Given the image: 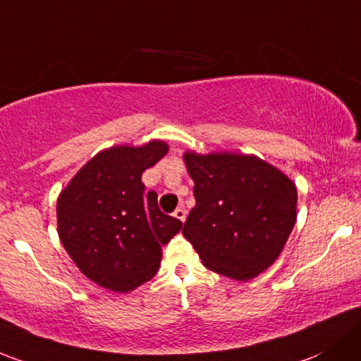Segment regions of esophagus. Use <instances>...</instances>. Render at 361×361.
<instances>
[{"label":"esophagus","mask_w":361,"mask_h":361,"mask_svg":"<svg viewBox=\"0 0 361 361\" xmlns=\"http://www.w3.org/2000/svg\"><path fill=\"white\" fill-rule=\"evenodd\" d=\"M174 218L180 219V221L183 223L185 219H187V209H183V207H178V209L174 211Z\"/></svg>","instance_id":"1"}]
</instances>
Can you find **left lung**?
Returning a JSON list of instances; mask_svg holds the SVG:
<instances>
[{"instance_id":"left-lung-1","label":"left lung","mask_w":361,"mask_h":361,"mask_svg":"<svg viewBox=\"0 0 361 361\" xmlns=\"http://www.w3.org/2000/svg\"><path fill=\"white\" fill-rule=\"evenodd\" d=\"M183 159L197 202L185 238L209 270L242 282L254 279L280 256L294 228V183L254 155L187 152Z\"/></svg>"}]
</instances>
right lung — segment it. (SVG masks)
I'll return each instance as SVG.
<instances>
[{
    "label": "right lung",
    "mask_w": 361,
    "mask_h": 361,
    "mask_svg": "<svg viewBox=\"0 0 361 361\" xmlns=\"http://www.w3.org/2000/svg\"><path fill=\"white\" fill-rule=\"evenodd\" d=\"M168 154L164 142L112 147L79 169L56 202L59 235L78 268L98 286L130 292L159 270L162 245L181 228L147 192L143 171Z\"/></svg>",
    "instance_id": "obj_1"
}]
</instances>
